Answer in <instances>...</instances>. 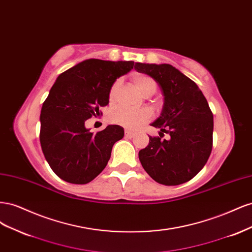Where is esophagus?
<instances>
[{
    "mask_svg": "<svg viewBox=\"0 0 252 252\" xmlns=\"http://www.w3.org/2000/svg\"><path fill=\"white\" fill-rule=\"evenodd\" d=\"M125 135L127 136V138H132V136L134 135V132L131 131V130H129V129H126V130H125Z\"/></svg>",
    "mask_w": 252,
    "mask_h": 252,
    "instance_id": "esophagus-1",
    "label": "esophagus"
}]
</instances>
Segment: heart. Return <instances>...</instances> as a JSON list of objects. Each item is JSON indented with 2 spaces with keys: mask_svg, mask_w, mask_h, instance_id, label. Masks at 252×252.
<instances>
[{
  "mask_svg": "<svg viewBox=\"0 0 252 252\" xmlns=\"http://www.w3.org/2000/svg\"><path fill=\"white\" fill-rule=\"evenodd\" d=\"M134 85L143 94H146L150 91H156V81L145 74H136L133 78ZM119 81L113 84L110 90V98H112L114 93L119 86ZM152 117V112L148 108L141 109H129L126 107H118L110 113V121L114 124H119L129 128H136L142 124L146 123Z\"/></svg>",
  "mask_w": 252,
  "mask_h": 252,
  "instance_id": "1",
  "label": "heart"
}]
</instances>
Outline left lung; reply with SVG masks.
Masks as SVG:
<instances>
[{
    "instance_id": "left-lung-1",
    "label": "left lung",
    "mask_w": 252,
    "mask_h": 252,
    "mask_svg": "<svg viewBox=\"0 0 252 252\" xmlns=\"http://www.w3.org/2000/svg\"><path fill=\"white\" fill-rule=\"evenodd\" d=\"M136 71L146 73L162 90V113L151 125L159 136H149L140 150V162L159 184L175 186L191 180L207 163L212 149L213 114L196 84L169 64L135 63ZM163 132L169 140H162Z\"/></svg>"
}]
</instances>
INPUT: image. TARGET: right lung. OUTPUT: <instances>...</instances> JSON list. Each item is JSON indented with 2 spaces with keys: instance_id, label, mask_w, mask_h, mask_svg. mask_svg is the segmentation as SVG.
<instances>
[{
  "instance_id": "right-lung-1",
  "label": "right lung",
  "mask_w": 252,
  "mask_h": 252,
  "mask_svg": "<svg viewBox=\"0 0 252 252\" xmlns=\"http://www.w3.org/2000/svg\"><path fill=\"white\" fill-rule=\"evenodd\" d=\"M132 61L89 59L61 73L41 110L40 142L45 158L59 178L87 184L107 165L124 129L108 125L96 133L86 120L101 116L113 83L133 68Z\"/></svg>"
}]
</instances>
